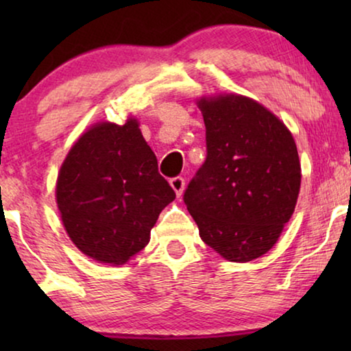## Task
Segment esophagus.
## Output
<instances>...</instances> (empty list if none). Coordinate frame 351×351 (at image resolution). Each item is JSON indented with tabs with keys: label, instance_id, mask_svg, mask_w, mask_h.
Masks as SVG:
<instances>
[{
	"label": "esophagus",
	"instance_id": "obj_1",
	"mask_svg": "<svg viewBox=\"0 0 351 351\" xmlns=\"http://www.w3.org/2000/svg\"><path fill=\"white\" fill-rule=\"evenodd\" d=\"M171 186H172V190L176 191V195L177 196H180L182 195V191H184V186H185V180L182 179V177H174V179H171Z\"/></svg>",
	"mask_w": 351,
	"mask_h": 351
}]
</instances>
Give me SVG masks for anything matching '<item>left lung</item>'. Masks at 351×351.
Masks as SVG:
<instances>
[{
    "instance_id": "left-lung-1",
    "label": "left lung",
    "mask_w": 351,
    "mask_h": 351,
    "mask_svg": "<svg viewBox=\"0 0 351 351\" xmlns=\"http://www.w3.org/2000/svg\"><path fill=\"white\" fill-rule=\"evenodd\" d=\"M208 156L184 195L199 237L230 262H251L275 246L294 214L302 169L294 137L257 100L201 95Z\"/></svg>"
}]
</instances>
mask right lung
<instances>
[{"instance_id": "right-lung-1", "label": "right lung", "mask_w": 351, "mask_h": 351, "mask_svg": "<svg viewBox=\"0 0 351 351\" xmlns=\"http://www.w3.org/2000/svg\"><path fill=\"white\" fill-rule=\"evenodd\" d=\"M137 118L99 121L62 162L56 201L71 243L100 263L123 265L150 241L158 215L176 198Z\"/></svg>"}]
</instances>
